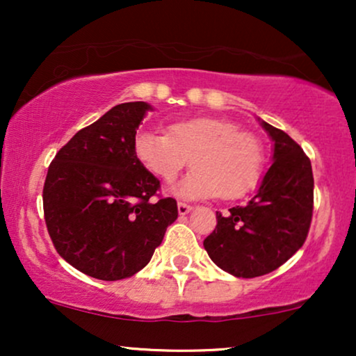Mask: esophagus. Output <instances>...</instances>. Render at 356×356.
<instances>
[{"instance_id":"34e87169","label":"esophagus","mask_w":356,"mask_h":356,"mask_svg":"<svg viewBox=\"0 0 356 356\" xmlns=\"http://www.w3.org/2000/svg\"><path fill=\"white\" fill-rule=\"evenodd\" d=\"M177 211H179V214H181V216H186L192 211V206H191V204H186V202H179L177 204Z\"/></svg>"}]
</instances>
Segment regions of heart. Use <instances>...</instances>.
<instances>
[{
    "instance_id": "1",
    "label": "heart",
    "mask_w": 356,
    "mask_h": 356,
    "mask_svg": "<svg viewBox=\"0 0 356 356\" xmlns=\"http://www.w3.org/2000/svg\"><path fill=\"white\" fill-rule=\"evenodd\" d=\"M169 134L140 132L134 152L140 164L164 184H172L187 164L194 169L179 184L187 199H239L256 187L263 174L261 140L229 120L195 117L169 125Z\"/></svg>"
}]
</instances>
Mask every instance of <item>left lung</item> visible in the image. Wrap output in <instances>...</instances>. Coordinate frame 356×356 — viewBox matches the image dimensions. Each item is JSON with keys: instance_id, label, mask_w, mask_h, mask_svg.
<instances>
[{"instance_id": "8db88e82", "label": "left lung", "mask_w": 356, "mask_h": 356, "mask_svg": "<svg viewBox=\"0 0 356 356\" xmlns=\"http://www.w3.org/2000/svg\"><path fill=\"white\" fill-rule=\"evenodd\" d=\"M275 142L273 164L254 197L226 216L204 239L207 254L236 277L268 275L305 244L313 218V170L308 155L288 134L261 122Z\"/></svg>"}]
</instances>
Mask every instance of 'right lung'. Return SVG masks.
Listing matches in <instances>:
<instances>
[{
    "instance_id": "1",
    "label": "right lung",
    "mask_w": 356,
    "mask_h": 356,
    "mask_svg": "<svg viewBox=\"0 0 356 356\" xmlns=\"http://www.w3.org/2000/svg\"><path fill=\"white\" fill-rule=\"evenodd\" d=\"M145 102L115 105L56 152L43 187L48 234L58 254L102 281L134 276L177 219L172 197L134 152Z\"/></svg>"
}]
</instances>
